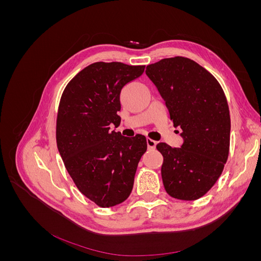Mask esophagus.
Masks as SVG:
<instances>
[{
	"label": "esophagus",
	"instance_id": "esophagus-1",
	"mask_svg": "<svg viewBox=\"0 0 261 261\" xmlns=\"http://www.w3.org/2000/svg\"><path fill=\"white\" fill-rule=\"evenodd\" d=\"M147 146H148V149L149 150H152L155 148L156 146V141L155 140H152L151 138H147Z\"/></svg>",
	"mask_w": 261,
	"mask_h": 261
}]
</instances>
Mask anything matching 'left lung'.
<instances>
[{
  "label": "left lung",
  "instance_id": "left-lung-1",
  "mask_svg": "<svg viewBox=\"0 0 261 261\" xmlns=\"http://www.w3.org/2000/svg\"><path fill=\"white\" fill-rule=\"evenodd\" d=\"M146 74L184 139L180 148L156 145L163 155L165 191L176 199H199L216 184L230 151L231 118L224 91L206 68L183 57L150 64Z\"/></svg>",
  "mask_w": 261,
  "mask_h": 261
}]
</instances>
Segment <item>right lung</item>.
Returning a JSON list of instances; mask_svg holds the SVG:
<instances>
[{
  "label": "right lung",
  "instance_id": "add662e5",
  "mask_svg": "<svg viewBox=\"0 0 261 261\" xmlns=\"http://www.w3.org/2000/svg\"><path fill=\"white\" fill-rule=\"evenodd\" d=\"M145 65L96 62L65 87L57 117V144L65 168L80 192L101 208L128 198L140 158L143 135L124 137L120 125L123 87L143 75Z\"/></svg>",
  "mask_w": 261,
  "mask_h": 261
}]
</instances>
